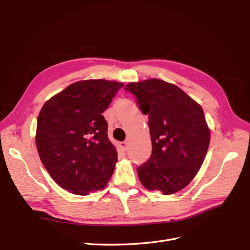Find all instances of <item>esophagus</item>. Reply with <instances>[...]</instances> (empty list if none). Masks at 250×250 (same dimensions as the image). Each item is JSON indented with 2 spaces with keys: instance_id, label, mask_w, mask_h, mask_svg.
I'll use <instances>...</instances> for the list:
<instances>
[{
  "instance_id": "esophagus-1",
  "label": "esophagus",
  "mask_w": 250,
  "mask_h": 250,
  "mask_svg": "<svg viewBox=\"0 0 250 250\" xmlns=\"http://www.w3.org/2000/svg\"><path fill=\"white\" fill-rule=\"evenodd\" d=\"M121 146H122V148H123L124 150H127V146H128V141H124V142L121 143Z\"/></svg>"
}]
</instances>
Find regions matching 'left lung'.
<instances>
[{
  "label": "left lung",
  "mask_w": 250,
  "mask_h": 250,
  "mask_svg": "<svg viewBox=\"0 0 250 250\" xmlns=\"http://www.w3.org/2000/svg\"><path fill=\"white\" fill-rule=\"evenodd\" d=\"M148 115L152 153L137 168L147 190L170 195L191 183L207 155L210 132L200 105L183 89L160 79L128 83Z\"/></svg>",
  "instance_id": "1"
}]
</instances>
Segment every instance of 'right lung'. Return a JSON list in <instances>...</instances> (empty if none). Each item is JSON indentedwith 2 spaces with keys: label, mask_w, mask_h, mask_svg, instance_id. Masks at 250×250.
<instances>
[{
  "label": "right lung",
  "mask_w": 250,
  "mask_h": 250,
  "mask_svg": "<svg viewBox=\"0 0 250 250\" xmlns=\"http://www.w3.org/2000/svg\"><path fill=\"white\" fill-rule=\"evenodd\" d=\"M123 83L105 79L75 82L43 104L35 143L51 177L64 190L88 195L110 179L118 153L102 116Z\"/></svg>",
  "instance_id": "obj_1"
}]
</instances>
